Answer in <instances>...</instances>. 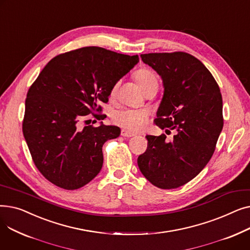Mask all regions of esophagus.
Here are the masks:
<instances>
[{
  "label": "esophagus",
  "mask_w": 250,
  "mask_h": 250,
  "mask_svg": "<svg viewBox=\"0 0 250 250\" xmlns=\"http://www.w3.org/2000/svg\"><path fill=\"white\" fill-rule=\"evenodd\" d=\"M121 135H122L124 138H130V137H134V136H135V134L128 132V130H126V129H122Z\"/></svg>",
  "instance_id": "1"
}]
</instances>
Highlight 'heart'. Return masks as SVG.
<instances>
[{"instance_id":"heart-1","label":"heart","mask_w":250,"mask_h":250,"mask_svg":"<svg viewBox=\"0 0 250 250\" xmlns=\"http://www.w3.org/2000/svg\"><path fill=\"white\" fill-rule=\"evenodd\" d=\"M135 79L140 86V88L145 92L153 86L158 87V79L155 74L148 69H141L135 74ZM120 86V82H116L112 85L110 89V95L114 96L116 91ZM148 113L145 110L141 109H129L123 108L114 110L111 114L112 122L122 127L130 129V130H139L146 124Z\"/></svg>"}]
</instances>
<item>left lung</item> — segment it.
<instances>
[{
    "mask_svg": "<svg viewBox=\"0 0 250 250\" xmlns=\"http://www.w3.org/2000/svg\"><path fill=\"white\" fill-rule=\"evenodd\" d=\"M162 78L164 93L155 124L173 140L146 136L148 148L138 165L153 186L177 188L198 175L214 154L223 125L220 88L205 64L183 51L141 55Z\"/></svg>",
    "mask_w": 250,
    "mask_h": 250,
    "instance_id": "1",
    "label": "left lung"
}]
</instances>
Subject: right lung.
Listing matches in <instances>:
<instances>
[{
  "mask_svg": "<svg viewBox=\"0 0 250 250\" xmlns=\"http://www.w3.org/2000/svg\"><path fill=\"white\" fill-rule=\"evenodd\" d=\"M139 62L98 46L71 50L50 60L30 86L25 100L23 135L37 169L63 189H78L102 168V146L121 135L115 125L79 126L92 113L104 120L114 83Z\"/></svg>",
  "mask_w": 250,
  "mask_h": 250,
  "instance_id": "obj_1",
  "label": "right lung"
}]
</instances>
